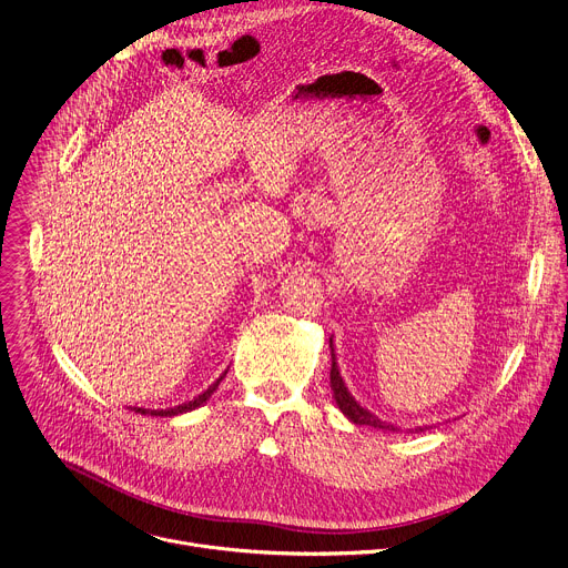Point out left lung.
<instances>
[{"label":"left lung","instance_id":"1","mask_svg":"<svg viewBox=\"0 0 568 568\" xmlns=\"http://www.w3.org/2000/svg\"><path fill=\"white\" fill-rule=\"evenodd\" d=\"M329 347H332V390H334V399H336V406L341 408V413L356 426H372V428H382V430H397V426H393L390 422L382 419L379 415H374L372 410H367L365 406H361L352 393L347 390V384L343 379V374L338 369V363H336V352H334V338H329ZM415 430H422V428H415Z\"/></svg>","mask_w":568,"mask_h":568}]
</instances>
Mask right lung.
I'll return each instance as SVG.
<instances>
[{
	"mask_svg": "<svg viewBox=\"0 0 568 568\" xmlns=\"http://www.w3.org/2000/svg\"><path fill=\"white\" fill-rule=\"evenodd\" d=\"M227 374V369L223 372V376ZM223 376H219V379L205 390V393H201L199 397H194L192 402H186V404H180V406H173V408H164V410H146V408H138L135 413H142V415H155V417H173V415H182V413H189V410H196V408H201L214 393H216V388H219V384H221V379Z\"/></svg>",
	"mask_w": 568,
	"mask_h": 568,
	"instance_id": "right-lung-1",
	"label": "right lung"
}]
</instances>
